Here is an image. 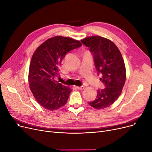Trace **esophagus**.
Returning a JSON list of instances; mask_svg holds the SVG:
<instances>
[{
  "instance_id": "obj_1",
  "label": "esophagus",
  "mask_w": 152,
  "mask_h": 152,
  "mask_svg": "<svg viewBox=\"0 0 152 152\" xmlns=\"http://www.w3.org/2000/svg\"><path fill=\"white\" fill-rule=\"evenodd\" d=\"M76 88H77V89H79V90H83V89H84V87L83 86H80V87H79V86H76Z\"/></svg>"
}]
</instances>
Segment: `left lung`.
<instances>
[{"instance_id":"left-lung-1","label":"left lung","mask_w":152,"mask_h":152,"mask_svg":"<svg viewBox=\"0 0 152 152\" xmlns=\"http://www.w3.org/2000/svg\"><path fill=\"white\" fill-rule=\"evenodd\" d=\"M81 41L89 48L97 75L105 86L99 89L97 98L88 103L95 109H103L112 105L121 94L126 78L124 60L116 45L107 38L91 36Z\"/></svg>"}]
</instances>
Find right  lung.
Returning <instances> with one entry per match:
<instances>
[{
  "instance_id": "obj_1",
  "label": "right lung",
  "mask_w": 152,
  "mask_h": 152,
  "mask_svg": "<svg viewBox=\"0 0 152 152\" xmlns=\"http://www.w3.org/2000/svg\"><path fill=\"white\" fill-rule=\"evenodd\" d=\"M81 45L77 40L58 36L47 39L33 53L29 70V86L42 107L53 111L66 104L72 90L55 79L59 75L58 66L66 54Z\"/></svg>"
}]
</instances>
